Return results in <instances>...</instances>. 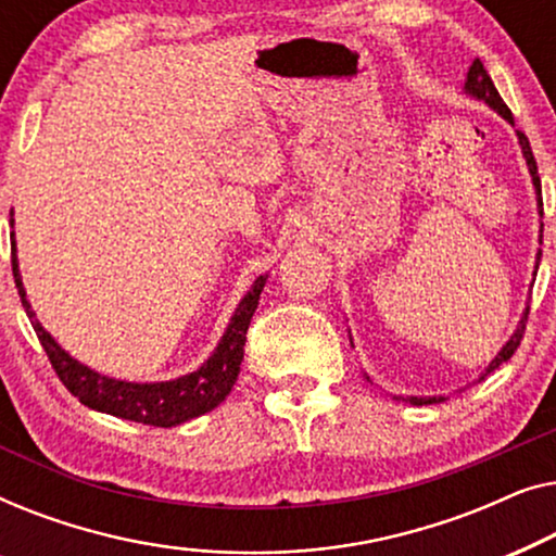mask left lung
Returning a JSON list of instances; mask_svg holds the SVG:
<instances>
[{"instance_id":"8db88e82","label":"left lung","mask_w":556,"mask_h":556,"mask_svg":"<svg viewBox=\"0 0 556 556\" xmlns=\"http://www.w3.org/2000/svg\"><path fill=\"white\" fill-rule=\"evenodd\" d=\"M466 90H468L470 96L481 98V101L489 103L493 111H498L501 116H504V118L508 121V124H514V116H511V111H508V105L504 103V98L498 96V90H496V86H493L491 75L485 73V67H483V63H481V60H478V58L473 60V65H470V71H468ZM519 141H521V151H523V156H527V164H529L531 179H534V187H536V194H539V207H544V204H542V181H539V172H536V159H534V154H531L529 139H527V136H523L521 131H519ZM542 212H544V210H542ZM536 255H542V250H539ZM536 261H539V257H536ZM536 268H539V265H536ZM527 321H529V308H527V314H523L521 324L516 326L514 337L506 341V346L501 349L496 359H493V362L489 364V369H485V375H491V371L496 369L498 364H504V362L511 359L514 352H516V349H519V344H521V339H523V331H527ZM425 402H430V405H435V402H443V397H430V400H422V397H409V405H425Z\"/></svg>"}]
</instances>
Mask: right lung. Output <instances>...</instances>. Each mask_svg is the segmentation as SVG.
Returning a JSON list of instances; mask_svg holds the SVG:
<instances>
[{
	"label": "right lung",
	"mask_w": 556,
	"mask_h": 556,
	"mask_svg": "<svg viewBox=\"0 0 556 556\" xmlns=\"http://www.w3.org/2000/svg\"><path fill=\"white\" fill-rule=\"evenodd\" d=\"M12 250H14V235H12ZM12 273H14V286H17L22 306L27 311V318L33 321V329L40 339V344L48 354V359L60 377V382L67 387V392L73 397H78L83 405L98 413H109L113 417H124L131 422L154 425V428H174L192 417H200L210 409H215L227 394H230L235 379L240 375L242 354H245V341H248V326L257 308V299L265 286V278L261 276L250 288L245 299L240 301L238 311H235L230 326H227L223 341L215 349V354L210 356L207 364H202L200 369L192 375L172 379V382H156V384H131V382H118V379H109L96 375L93 369L83 367L80 362H75L71 354H65L63 349L55 344V339L42 329L37 321L33 308L25 299V288H22L17 257L12 255Z\"/></svg>",
	"instance_id": "obj_1"
}]
</instances>
